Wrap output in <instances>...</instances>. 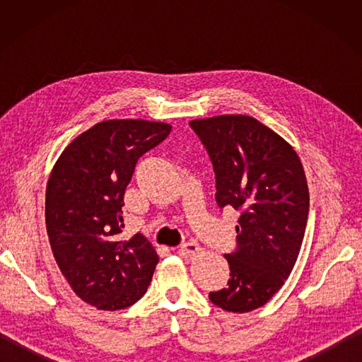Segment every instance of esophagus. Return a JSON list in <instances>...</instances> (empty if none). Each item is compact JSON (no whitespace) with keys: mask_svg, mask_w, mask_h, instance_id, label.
<instances>
[{"mask_svg":"<svg viewBox=\"0 0 362 362\" xmlns=\"http://www.w3.org/2000/svg\"><path fill=\"white\" fill-rule=\"evenodd\" d=\"M201 252V245H199L197 243H194V241H189V243H185L183 245H180V249H179V253L182 257H185V258H189V257H194V255H197V253Z\"/></svg>","mask_w":362,"mask_h":362,"instance_id":"obj_1","label":"esophagus"}]
</instances>
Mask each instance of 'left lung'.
Here are the masks:
<instances>
[{
    "label": "left lung",
    "instance_id": "8db88e82",
    "mask_svg": "<svg viewBox=\"0 0 362 362\" xmlns=\"http://www.w3.org/2000/svg\"><path fill=\"white\" fill-rule=\"evenodd\" d=\"M216 175L219 209L240 211L227 288L210 300L232 313L266 305L289 276L305 236L310 191L294 148L247 115L189 121Z\"/></svg>",
    "mask_w": 362,
    "mask_h": 362
}]
</instances>
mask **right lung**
Returning a JSON list of instances; mask_svg holds the SVG:
<instances>
[{
  "mask_svg": "<svg viewBox=\"0 0 362 362\" xmlns=\"http://www.w3.org/2000/svg\"><path fill=\"white\" fill-rule=\"evenodd\" d=\"M166 122L109 119L66 146L46 185V232L76 296L124 310L148 291L158 255L141 233L122 240V205L135 165L171 132Z\"/></svg>",
  "mask_w": 362,
  "mask_h": 362,
  "instance_id": "obj_1",
  "label": "right lung"
}]
</instances>
